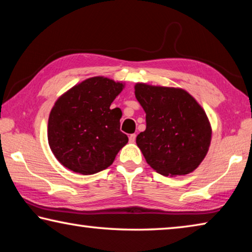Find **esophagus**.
<instances>
[{
    "mask_svg": "<svg viewBox=\"0 0 252 252\" xmlns=\"http://www.w3.org/2000/svg\"><path fill=\"white\" fill-rule=\"evenodd\" d=\"M135 138H136V135L133 133V134H130L129 135V141L131 142V143H134L135 142Z\"/></svg>",
    "mask_w": 252,
    "mask_h": 252,
    "instance_id": "1",
    "label": "esophagus"
}]
</instances>
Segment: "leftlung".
<instances>
[{"mask_svg":"<svg viewBox=\"0 0 252 252\" xmlns=\"http://www.w3.org/2000/svg\"><path fill=\"white\" fill-rule=\"evenodd\" d=\"M134 90L147 121L136 144L148 164L162 176L192 172L211 142L210 122L201 105L182 89L136 83Z\"/></svg>","mask_w":252,"mask_h":252,"instance_id":"8db88e82","label":"left lung"}]
</instances>
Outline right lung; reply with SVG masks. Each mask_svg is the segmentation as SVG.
Here are the masks:
<instances>
[{
  "instance_id": "obj_1",
  "label": "right lung",
  "mask_w": 252,
  "mask_h": 252,
  "mask_svg": "<svg viewBox=\"0 0 252 252\" xmlns=\"http://www.w3.org/2000/svg\"><path fill=\"white\" fill-rule=\"evenodd\" d=\"M125 84L94 76L74 85L51 110L49 146L60 163L81 174L100 172L127 143L120 131L122 112L111 109Z\"/></svg>"
}]
</instances>
